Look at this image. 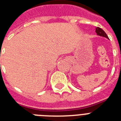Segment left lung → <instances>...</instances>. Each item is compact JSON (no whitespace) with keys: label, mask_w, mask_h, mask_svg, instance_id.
<instances>
[{"label":"left lung","mask_w":121,"mask_h":121,"mask_svg":"<svg viewBox=\"0 0 121 121\" xmlns=\"http://www.w3.org/2000/svg\"><path fill=\"white\" fill-rule=\"evenodd\" d=\"M96 33H97V35H99L100 36H102V37H106L107 39H108V37L107 35V34L105 33L104 31L101 29L99 27H96Z\"/></svg>","instance_id":"left-lung-1"}]
</instances>
